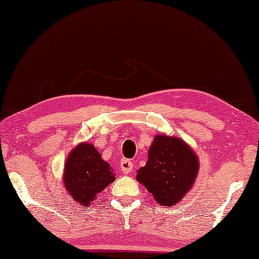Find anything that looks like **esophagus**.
Segmentation results:
<instances>
[{"instance_id":"obj_1","label":"esophagus","mask_w":259,"mask_h":259,"mask_svg":"<svg viewBox=\"0 0 259 259\" xmlns=\"http://www.w3.org/2000/svg\"><path fill=\"white\" fill-rule=\"evenodd\" d=\"M120 168H121V171L125 173V175H128L133 168V162L131 161L130 159H122L121 162H120Z\"/></svg>"}]
</instances>
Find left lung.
Segmentation results:
<instances>
[{"mask_svg":"<svg viewBox=\"0 0 259 259\" xmlns=\"http://www.w3.org/2000/svg\"><path fill=\"white\" fill-rule=\"evenodd\" d=\"M197 155L176 137L158 134L148 150V160L138 171L137 180L160 205L173 206L192 187L198 175Z\"/></svg>","mask_w":259,"mask_h":259,"instance_id":"8db88e82","label":"left lung"}]
</instances>
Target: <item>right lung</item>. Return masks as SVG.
<instances>
[{"instance_id":"add662e5","label":"right lung","mask_w":259,"mask_h":259,"mask_svg":"<svg viewBox=\"0 0 259 259\" xmlns=\"http://www.w3.org/2000/svg\"><path fill=\"white\" fill-rule=\"evenodd\" d=\"M114 180L115 173L92 144H80L70 152L65 166L63 184L74 201L88 206L97 193Z\"/></svg>"}]
</instances>
